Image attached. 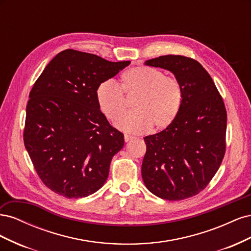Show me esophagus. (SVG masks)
I'll return each mask as SVG.
<instances>
[{
	"label": "esophagus",
	"mask_w": 251,
	"mask_h": 251,
	"mask_svg": "<svg viewBox=\"0 0 251 251\" xmlns=\"http://www.w3.org/2000/svg\"><path fill=\"white\" fill-rule=\"evenodd\" d=\"M134 138H135L134 136H132V135H130V134H126V135H125V140H126V142L131 141V140L134 139Z\"/></svg>",
	"instance_id": "esophagus-1"
}]
</instances>
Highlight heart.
<instances>
[{
	"mask_svg": "<svg viewBox=\"0 0 251 251\" xmlns=\"http://www.w3.org/2000/svg\"><path fill=\"white\" fill-rule=\"evenodd\" d=\"M121 88L125 93L138 90L133 106L135 110L120 116L124 109V98L114 79L102 81L96 90V100L100 111L115 125L130 133H142L154 126L165 127L176 117L182 100L179 81L160 70L150 67H136L124 73Z\"/></svg>",
	"mask_w": 251,
	"mask_h": 251,
	"instance_id": "1",
	"label": "heart"
}]
</instances>
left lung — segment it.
<instances>
[{
  "label": "left lung",
  "instance_id": "1",
  "mask_svg": "<svg viewBox=\"0 0 251 251\" xmlns=\"http://www.w3.org/2000/svg\"><path fill=\"white\" fill-rule=\"evenodd\" d=\"M144 64L171 71L180 83L182 100L168 127L144 137L142 179L159 198L184 200L203 191L221 165L226 147L225 105L214 80L197 60L171 54Z\"/></svg>",
  "mask_w": 251,
  "mask_h": 251
}]
</instances>
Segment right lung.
Returning a JSON list of instances; mask_svg holds the SVG:
<instances>
[{
    "label": "right lung",
    "instance_id": "right-lung-1",
    "mask_svg": "<svg viewBox=\"0 0 251 251\" xmlns=\"http://www.w3.org/2000/svg\"><path fill=\"white\" fill-rule=\"evenodd\" d=\"M131 62H109L67 49L52 58L30 91L25 148L43 183L66 198L97 192L109 176L124 134L96 100L97 87Z\"/></svg>",
    "mask_w": 251,
    "mask_h": 251
}]
</instances>
